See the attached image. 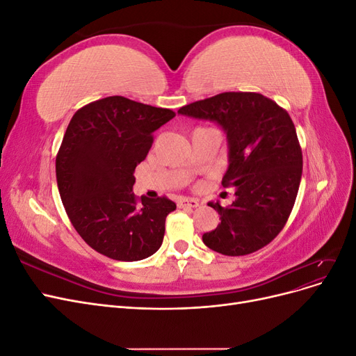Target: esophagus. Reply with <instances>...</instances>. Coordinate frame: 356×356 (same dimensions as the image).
I'll return each instance as SVG.
<instances>
[{
	"instance_id": "34e87169",
	"label": "esophagus",
	"mask_w": 356,
	"mask_h": 356,
	"mask_svg": "<svg viewBox=\"0 0 356 356\" xmlns=\"http://www.w3.org/2000/svg\"><path fill=\"white\" fill-rule=\"evenodd\" d=\"M200 204L199 200L196 199H188V197H182L178 200V207L179 208H197Z\"/></svg>"
}]
</instances>
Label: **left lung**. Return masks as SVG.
<instances>
[{
  "label": "left lung",
  "mask_w": 356,
  "mask_h": 356,
  "mask_svg": "<svg viewBox=\"0 0 356 356\" xmlns=\"http://www.w3.org/2000/svg\"><path fill=\"white\" fill-rule=\"evenodd\" d=\"M178 113L217 122L229 139V169L221 184L236 187V199L225 208L209 203L221 222L202 236L203 243L230 257L261 250L285 227L303 172L289 114L257 92H224Z\"/></svg>",
  "instance_id": "8db88e82"
}]
</instances>
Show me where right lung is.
Here are the masks:
<instances>
[{"label": "right lung", "instance_id": "add662e5", "mask_svg": "<svg viewBox=\"0 0 356 356\" xmlns=\"http://www.w3.org/2000/svg\"><path fill=\"white\" fill-rule=\"evenodd\" d=\"M174 117L123 96L93 101L72 115L56 156V181L71 224L96 252L138 261L163 242L177 204L166 196L138 199L132 187L153 132Z\"/></svg>", "mask_w": 356, "mask_h": 356}]
</instances>
